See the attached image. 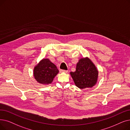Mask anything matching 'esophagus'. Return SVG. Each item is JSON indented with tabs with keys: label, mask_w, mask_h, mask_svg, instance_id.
I'll list each match as a JSON object with an SVG mask.
<instances>
[{
	"label": "esophagus",
	"mask_w": 130,
	"mask_h": 130,
	"mask_svg": "<svg viewBox=\"0 0 130 130\" xmlns=\"http://www.w3.org/2000/svg\"><path fill=\"white\" fill-rule=\"evenodd\" d=\"M60 73H66L68 72V71H67V70H60Z\"/></svg>",
	"instance_id": "1"
}]
</instances>
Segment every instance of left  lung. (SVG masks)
<instances>
[{
  "mask_svg": "<svg viewBox=\"0 0 130 130\" xmlns=\"http://www.w3.org/2000/svg\"><path fill=\"white\" fill-rule=\"evenodd\" d=\"M98 71L91 60L88 57L78 60L75 72H70L75 86L83 89L91 88L96 84L98 78Z\"/></svg>",
  "mask_w": 130,
  "mask_h": 130,
  "instance_id": "8db88e82",
  "label": "left lung"
}]
</instances>
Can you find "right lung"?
<instances>
[{
	"label": "right lung",
	"instance_id": "right-lung-1",
	"mask_svg": "<svg viewBox=\"0 0 130 130\" xmlns=\"http://www.w3.org/2000/svg\"><path fill=\"white\" fill-rule=\"evenodd\" d=\"M58 73L57 67L49 59L43 58L34 67L33 76L39 83L48 85Z\"/></svg>",
	"mask_w": 130,
	"mask_h": 130
}]
</instances>
